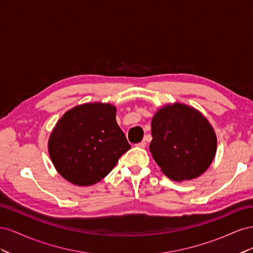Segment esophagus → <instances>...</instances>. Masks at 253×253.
<instances>
[{"mask_svg": "<svg viewBox=\"0 0 253 253\" xmlns=\"http://www.w3.org/2000/svg\"><path fill=\"white\" fill-rule=\"evenodd\" d=\"M136 145H137V147H138V148H144L145 145H147V142H145V141H141V142H139V143H137Z\"/></svg>", "mask_w": 253, "mask_h": 253, "instance_id": "34e87169", "label": "esophagus"}]
</instances>
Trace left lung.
<instances>
[{"instance_id": "left-lung-1", "label": "left lung", "mask_w": 253, "mask_h": 253, "mask_svg": "<svg viewBox=\"0 0 253 253\" xmlns=\"http://www.w3.org/2000/svg\"><path fill=\"white\" fill-rule=\"evenodd\" d=\"M150 152L163 173L176 180L198 177L216 153V135L204 115L181 103L167 104L152 119Z\"/></svg>"}]
</instances>
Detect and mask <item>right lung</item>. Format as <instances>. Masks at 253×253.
<instances>
[{
	"label": "right lung",
	"mask_w": 253,
	"mask_h": 253,
	"mask_svg": "<svg viewBox=\"0 0 253 253\" xmlns=\"http://www.w3.org/2000/svg\"><path fill=\"white\" fill-rule=\"evenodd\" d=\"M110 103H84L67 111L53 127L48 152L58 173L77 186L104 178L129 150Z\"/></svg>",
	"instance_id": "add662e5"
}]
</instances>
